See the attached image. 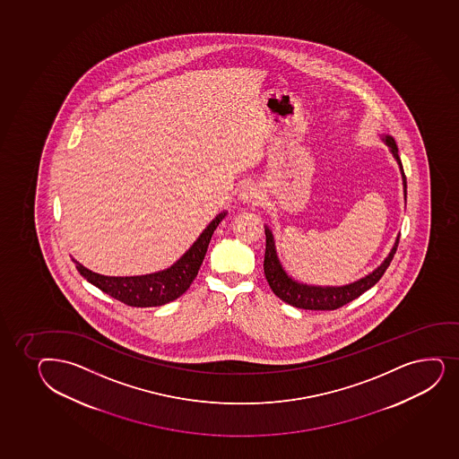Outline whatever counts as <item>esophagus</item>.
Here are the masks:
<instances>
[{"label":"esophagus","instance_id":"34e87169","mask_svg":"<svg viewBox=\"0 0 459 459\" xmlns=\"http://www.w3.org/2000/svg\"><path fill=\"white\" fill-rule=\"evenodd\" d=\"M238 199L243 204H258L260 202V190L254 184L245 185L238 193Z\"/></svg>","mask_w":459,"mask_h":459}]
</instances>
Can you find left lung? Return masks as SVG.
I'll return each instance as SVG.
<instances>
[{"instance_id": "8db88e82", "label": "left lung", "mask_w": 459, "mask_h": 459, "mask_svg": "<svg viewBox=\"0 0 459 459\" xmlns=\"http://www.w3.org/2000/svg\"><path fill=\"white\" fill-rule=\"evenodd\" d=\"M381 139L389 147L390 153L395 158L396 164L400 167L404 201H406V176H404V169H403V164L398 156L395 139L389 134H381ZM264 236H266V251H264V269L269 288L279 297L280 300L285 301L288 305L300 307V309H311V311H333L342 306L348 305L349 301L359 299V295L370 290L375 283H378V280L383 277L385 269L389 268L390 262L398 248V242H400V234H398L385 262L379 264L378 268H375L370 274L364 275L363 279L357 280L349 285L316 286L306 285L299 280L292 279L280 262L277 249H275L274 234L268 225H264Z\"/></svg>"}]
</instances>
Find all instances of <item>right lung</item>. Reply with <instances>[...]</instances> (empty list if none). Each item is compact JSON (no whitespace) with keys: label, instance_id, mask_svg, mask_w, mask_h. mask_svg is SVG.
I'll return each mask as SVG.
<instances>
[{"label":"right lung","instance_id":"1","mask_svg":"<svg viewBox=\"0 0 459 459\" xmlns=\"http://www.w3.org/2000/svg\"><path fill=\"white\" fill-rule=\"evenodd\" d=\"M227 214L228 211L217 214L210 221V225L202 231L197 240L191 245L190 249L176 264L153 274L110 277V275L93 273L82 266L80 262H76L74 258L72 260L76 264V269L80 271V274L87 279V281L113 299L136 307L162 306L179 299L180 295L190 288L205 258L212 232Z\"/></svg>","mask_w":459,"mask_h":459}]
</instances>
